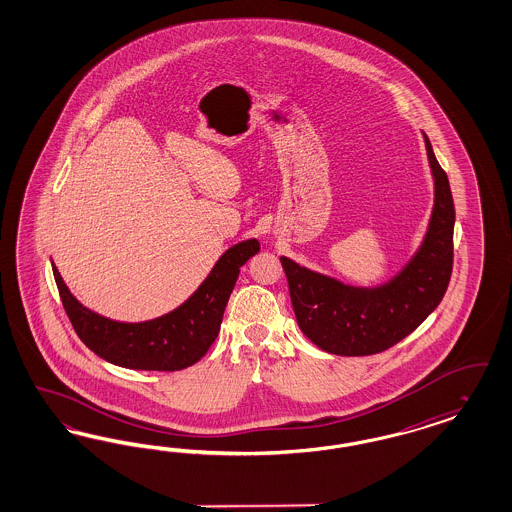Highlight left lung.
Instances as JSON below:
<instances>
[{
    "label": "left lung",
    "instance_id": "1",
    "mask_svg": "<svg viewBox=\"0 0 512 512\" xmlns=\"http://www.w3.org/2000/svg\"><path fill=\"white\" fill-rule=\"evenodd\" d=\"M425 138L435 179V206L423 244L386 285L363 289L336 282L282 257L300 331L335 355L384 352L420 327L441 302L452 276L456 210L446 172Z\"/></svg>",
    "mask_w": 512,
    "mask_h": 512
}]
</instances>
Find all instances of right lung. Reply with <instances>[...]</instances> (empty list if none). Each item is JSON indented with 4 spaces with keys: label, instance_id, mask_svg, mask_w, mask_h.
I'll use <instances>...</instances> for the list:
<instances>
[{
    "label": "right lung",
    "instance_id": "right-lung-1",
    "mask_svg": "<svg viewBox=\"0 0 512 512\" xmlns=\"http://www.w3.org/2000/svg\"><path fill=\"white\" fill-rule=\"evenodd\" d=\"M261 249L246 240L227 249L210 276L174 312L141 323L104 318L75 299L53 265L54 280L77 336L113 365L136 371H181L200 361L219 335L240 266Z\"/></svg>",
    "mask_w": 512,
    "mask_h": 512
}]
</instances>
